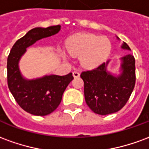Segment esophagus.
Returning a JSON list of instances; mask_svg holds the SVG:
<instances>
[{"mask_svg":"<svg viewBox=\"0 0 149 149\" xmlns=\"http://www.w3.org/2000/svg\"><path fill=\"white\" fill-rule=\"evenodd\" d=\"M72 75H73L74 77H80V72H78L77 71H74L72 72Z\"/></svg>","mask_w":149,"mask_h":149,"instance_id":"1","label":"esophagus"}]
</instances>
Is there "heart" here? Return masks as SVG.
<instances>
[{"label": "heart", "mask_w": 149, "mask_h": 149, "mask_svg": "<svg viewBox=\"0 0 149 149\" xmlns=\"http://www.w3.org/2000/svg\"><path fill=\"white\" fill-rule=\"evenodd\" d=\"M67 50L72 55L80 56L81 65L86 68H93L101 65L109 57L112 45L104 37L93 34H79L68 40Z\"/></svg>", "instance_id": "b5f03b06"}]
</instances>
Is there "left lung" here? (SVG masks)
<instances>
[{"label":"left lung","mask_w":149,"mask_h":149,"mask_svg":"<svg viewBox=\"0 0 149 149\" xmlns=\"http://www.w3.org/2000/svg\"><path fill=\"white\" fill-rule=\"evenodd\" d=\"M121 48L131 50L125 42ZM120 60L121 72L118 76L107 70L109 61L94 69L81 72L85 102L97 114L108 115L118 112L127 103L133 91L136 83L134 56L128 54Z\"/></svg>","instance_id":"1"}]
</instances>
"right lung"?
<instances>
[{"label":"right lung","instance_id":"add662e5","mask_svg":"<svg viewBox=\"0 0 149 149\" xmlns=\"http://www.w3.org/2000/svg\"><path fill=\"white\" fill-rule=\"evenodd\" d=\"M61 30V25L35 28L16 41L7 60V79L9 90L21 109L35 116L50 114L59 106L62 95L73 80L72 73L65 76L49 75L28 80L21 75L19 61L26 49L37 40L51 37Z\"/></svg>","mask_w":149,"mask_h":149}]
</instances>
